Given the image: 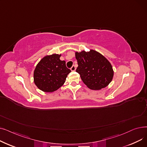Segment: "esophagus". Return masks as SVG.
Returning a JSON list of instances; mask_svg holds the SVG:
<instances>
[{
  "label": "esophagus",
  "mask_w": 147,
  "mask_h": 147,
  "mask_svg": "<svg viewBox=\"0 0 147 147\" xmlns=\"http://www.w3.org/2000/svg\"><path fill=\"white\" fill-rule=\"evenodd\" d=\"M70 69H71V71H75V70H76V67H75V65H73V66L71 67Z\"/></svg>",
  "instance_id": "1"
}]
</instances>
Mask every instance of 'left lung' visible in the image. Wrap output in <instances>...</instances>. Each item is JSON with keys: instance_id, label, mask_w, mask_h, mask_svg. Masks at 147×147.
<instances>
[{"instance_id": "left-lung-1", "label": "left lung", "mask_w": 147, "mask_h": 147, "mask_svg": "<svg viewBox=\"0 0 147 147\" xmlns=\"http://www.w3.org/2000/svg\"><path fill=\"white\" fill-rule=\"evenodd\" d=\"M76 58L78 63L76 71L89 89H101L111 82L114 75L112 65L101 53L94 50L76 52Z\"/></svg>"}]
</instances>
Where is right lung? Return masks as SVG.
Returning <instances> with one entry per match:
<instances>
[{
    "label": "right lung",
    "mask_w": 147,
    "mask_h": 147,
    "mask_svg": "<svg viewBox=\"0 0 147 147\" xmlns=\"http://www.w3.org/2000/svg\"><path fill=\"white\" fill-rule=\"evenodd\" d=\"M61 55L52 54L43 58L34 71V82L37 87L45 92L58 89L65 83L67 75L71 72L65 61L60 60Z\"/></svg>",
    "instance_id": "obj_1"
}]
</instances>
